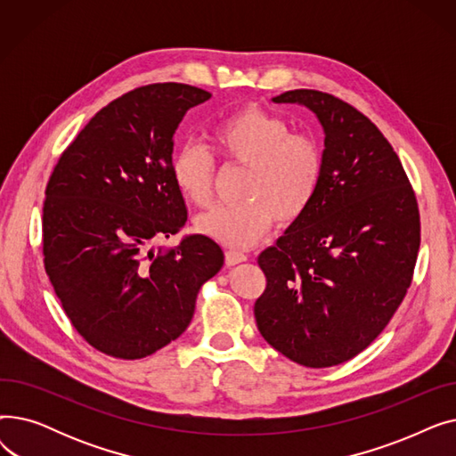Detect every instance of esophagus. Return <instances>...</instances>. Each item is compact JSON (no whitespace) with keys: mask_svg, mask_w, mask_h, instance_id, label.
<instances>
[{"mask_svg":"<svg viewBox=\"0 0 456 456\" xmlns=\"http://www.w3.org/2000/svg\"><path fill=\"white\" fill-rule=\"evenodd\" d=\"M246 260H248V255H244L240 251H232V249L225 251V265L227 266H236V265H240V262H246Z\"/></svg>","mask_w":456,"mask_h":456,"instance_id":"34e87169","label":"esophagus"}]
</instances>
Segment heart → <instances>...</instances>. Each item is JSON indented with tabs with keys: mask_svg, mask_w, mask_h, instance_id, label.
I'll use <instances>...</instances> for the list:
<instances>
[{
	"mask_svg": "<svg viewBox=\"0 0 456 456\" xmlns=\"http://www.w3.org/2000/svg\"><path fill=\"white\" fill-rule=\"evenodd\" d=\"M212 142L225 164L248 167L240 203L214 207L198 216L196 231L227 248L256 244L273 222L289 227L313 205L323 175V150L310 133H292L275 112L249 105L214 127ZM172 181L191 205L207 207L214 196L216 164L200 143L181 146L170 164Z\"/></svg>",
	"mask_w": 456,
	"mask_h": 456,
	"instance_id": "heart-1",
	"label": "heart"
}]
</instances>
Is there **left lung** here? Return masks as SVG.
Listing matches in <instances>:
<instances>
[{
    "instance_id": "8db88e82",
    "label": "left lung",
    "mask_w": 456,
    "mask_h": 456,
    "mask_svg": "<svg viewBox=\"0 0 456 456\" xmlns=\"http://www.w3.org/2000/svg\"><path fill=\"white\" fill-rule=\"evenodd\" d=\"M273 102L318 116L323 175L303 218L258 255L266 290L255 320L286 358L330 368L364 351L399 308L421 240L418 201L390 142L361 110L306 88Z\"/></svg>"
}]
</instances>
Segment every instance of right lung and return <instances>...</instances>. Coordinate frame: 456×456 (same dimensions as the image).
Instances as JSON below:
<instances>
[{
    "instance_id": "1",
    "label": "right lung",
    "mask_w": 456,
    "mask_h": 456,
    "mask_svg": "<svg viewBox=\"0 0 456 456\" xmlns=\"http://www.w3.org/2000/svg\"><path fill=\"white\" fill-rule=\"evenodd\" d=\"M210 92L183 83L134 88L95 114L45 186L44 268L66 316L98 351L136 361L179 338L198 292L224 266L210 238L148 246L186 222L172 181L174 134Z\"/></svg>"
}]
</instances>
